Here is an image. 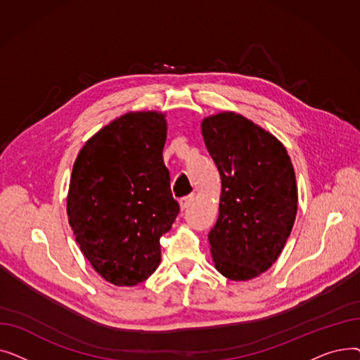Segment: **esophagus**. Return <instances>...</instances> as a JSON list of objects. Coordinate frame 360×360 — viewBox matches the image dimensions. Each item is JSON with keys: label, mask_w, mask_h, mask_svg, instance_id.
Instances as JSON below:
<instances>
[{"label": "esophagus", "mask_w": 360, "mask_h": 360, "mask_svg": "<svg viewBox=\"0 0 360 360\" xmlns=\"http://www.w3.org/2000/svg\"><path fill=\"white\" fill-rule=\"evenodd\" d=\"M194 201V195H186V197H182L181 200H179V207H181V210H185V209H188V207L191 205V202Z\"/></svg>", "instance_id": "1"}]
</instances>
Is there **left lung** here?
Wrapping results in <instances>:
<instances>
[{
    "label": "left lung",
    "instance_id": "obj_1",
    "mask_svg": "<svg viewBox=\"0 0 360 360\" xmlns=\"http://www.w3.org/2000/svg\"><path fill=\"white\" fill-rule=\"evenodd\" d=\"M221 179L219 217L209 233L216 270L250 280L269 270L292 232L297 186L288 151L273 134L235 112L201 122Z\"/></svg>",
    "mask_w": 360,
    "mask_h": 360
}]
</instances>
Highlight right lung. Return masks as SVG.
<instances>
[{"instance_id": "add662e5", "label": "right lung", "mask_w": 360, "mask_h": 360, "mask_svg": "<svg viewBox=\"0 0 360 360\" xmlns=\"http://www.w3.org/2000/svg\"><path fill=\"white\" fill-rule=\"evenodd\" d=\"M166 120L128 112L86 141L74 162L68 223L106 281L136 286L160 264V238L179 213L163 163Z\"/></svg>"}]
</instances>
